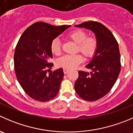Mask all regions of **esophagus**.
Returning <instances> with one entry per match:
<instances>
[{
  "label": "esophagus",
  "instance_id": "obj_1",
  "mask_svg": "<svg viewBox=\"0 0 133 133\" xmlns=\"http://www.w3.org/2000/svg\"><path fill=\"white\" fill-rule=\"evenodd\" d=\"M63 71H64V73H65V74H66V73H68V71H69V69H67V68H64V69H63Z\"/></svg>",
  "mask_w": 133,
  "mask_h": 133
}]
</instances>
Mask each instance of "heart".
<instances>
[{
	"label": "heart",
	"instance_id": "heart-1",
	"mask_svg": "<svg viewBox=\"0 0 133 133\" xmlns=\"http://www.w3.org/2000/svg\"><path fill=\"white\" fill-rule=\"evenodd\" d=\"M67 38L77 45V51H79L85 58H90L96 51L97 42L94 37H87L86 32L81 30H75L67 36ZM51 51L53 55L58 56L61 54V44L58 39H55L51 44ZM82 62V57L80 55L73 56H64L57 61L58 66L64 68H75Z\"/></svg>",
	"mask_w": 133,
	"mask_h": 133
}]
</instances>
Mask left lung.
Here are the masks:
<instances>
[{"label":"left lung","mask_w":133,"mask_h":133,"mask_svg":"<svg viewBox=\"0 0 133 133\" xmlns=\"http://www.w3.org/2000/svg\"><path fill=\"white\" fill-rule=\"evenodd\" d=\"M75 26L91 30L97 42L96 51L86 65L91 71H79L74 85L82 99L96 101L107 95L118 79L121 70L119 46L112 32L101 23L88 21Z\"/></svg>","instance_id":"obj_1"}]
</instances>
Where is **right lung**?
I'll return each mask as SVG.
<instances>
[{
  "label": "right lung",
  "instance_id": "add662e5",
  "mask_svg": "<svg viewBox=\"0 0 133 133\" xmlns=\"http://www.w3.org/2000/svg\"><path fill=\"white\" fill-rule=\"evenodd\" d=\"M70 26L37 22L23 32L18 42L14 58L17 78L26 94L36 101H48L58 93L64 73L62 68L47 73V68L53 66L49 63L52 58L51 44Z\"/></svg>",
  "mask_w": 133,
  "mask_h": 133
}]
</instances>
